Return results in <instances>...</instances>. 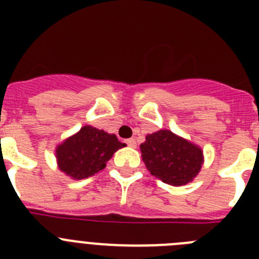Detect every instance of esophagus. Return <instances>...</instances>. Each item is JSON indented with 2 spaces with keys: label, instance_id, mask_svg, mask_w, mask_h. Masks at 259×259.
<instances>
[{
  "label": "esophagus",
  "instance_id": "1",
  "mask_svg": "<svg viewBox=\"0 0 259 259\" xmlns=\"http://www.w3.org/2000/svg\"><path fill=\"white\" fill-rule=\"evenodd\" d=\"M125 144L130 148H136V141H135V139H128V140H125Z\"/></svg>",
  "mask_w": 259,
  "mask_h": 259
}]
</instances>
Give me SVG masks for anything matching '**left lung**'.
I'll return each instance as SVG.
<instances>
[{"mask_svg":"<svg viewBox=\"0 0 259 259\" xmlns=\"http://www.w3.org/2000/svg\"><path fill=\"white\" fill-rule=\"evenodd\" d=\"M140 149L144 163L150 174L175 187L192 182L203 163L201 148L168 130H159L148 135Z\"/></svg>","mask_w":259,"mask_h":259,"instance_id":"obj_1","label":"left lung"}]
</instances>
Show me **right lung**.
I'll return each instance as SVG.
<instances>
[{"label":"right lung","instance_id":"add662e5","mask_svg":"<svg viewBox=\"0 0 259 259\" xmlns=\"http://www.w3.org/2000/svg\"><path fill=\"white\" fill-rule=\"evenodd\" d=\"M123 146L125 144L118 141L115 135L84 125L57 146V163L59 170L72 179H87L104 170L106 162Z\"/></svg>","mask_w":259,"mask_h":259}]
</instances>
